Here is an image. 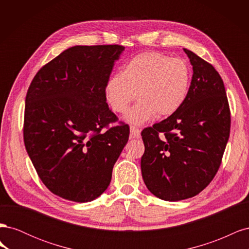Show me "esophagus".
Wrapping results in <instances>:
<instances>
[{"label":"esophagus","mask_w":249,"mask_h":249,"mask_svg":"<svg viewBox=\"0 0 249 249\" xmlns=\"http://www.w3.org/2000/svg\"><path fill=\"white\" fill-rule=\"evenodd\" d=\"M130 132H131V138H140L141 136V131L137 127L131 126L130 127Z\"/></svg>","instance_id":"1"}]
</instances>
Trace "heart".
Masks as SVG:
<instances>
[{
	"mask_svg": "<svg viewBox=\"0 0 249 249\" xmlns=\"http://www.w3.org/2000/svg\"><path fill=\"white\" fill-rule=\"evenodd\" d=\"M190 83L191 71L185 60L159 52H144L131 58L120 74L107 81L105 95L118 113L126 112L137 95L140 100L124 119L140 125L156 114L165 117L177 112L187 99Z\"/></svg>",
	"mask_w": 249,
	"mask_h": 249,
	"instance_id": "obj_1",
	"label": "heart"
}]
</instances>
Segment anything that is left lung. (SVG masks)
I'll return each instance as SVG.
<instances>
[{"instance_id": "left-lung-1", "label": "left lung", "mask_w": 249, "mask_h": 249, "mask_svg": "<svg viewBox=\"0 0 249 249\" xmlns=\"http://www.w3.org/2000/svg\"><path fill=\"white\" fill-rule=\"evenodd\" d=\"M184 52L193 70L185 103L168 118L141 132L145 147L141 158L143 180L155 196L167 201L193 197L211 183L231 130L220 74L193 52Z\"/></svg>"}]
</instances>
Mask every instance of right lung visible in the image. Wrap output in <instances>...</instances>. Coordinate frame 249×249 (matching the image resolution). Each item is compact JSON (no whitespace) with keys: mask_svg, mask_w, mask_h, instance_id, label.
Masks as SVG:
<instances>
[{"mask_svg":"<svg viewBox=\"0 0 249 249\" xmlns=\"http://www.w3.org/2000/svg\"><path fill=\"white\" fill-rule=\"evenodd\" d=\"M124 47L74 46L44 65L31 82L24 141L42 183L58 196L91 201L107 189L129 140L127 124L102 132L116 115L105 86Z\"/></svg>","mask_w":249,"mask_h":249,"instance_id":"right-lung-1","label":"right lung"}]
</instances>
